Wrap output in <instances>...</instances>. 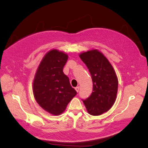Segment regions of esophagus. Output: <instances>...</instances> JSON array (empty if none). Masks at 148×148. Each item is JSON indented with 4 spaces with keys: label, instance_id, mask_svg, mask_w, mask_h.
I'll use <instances>...</instances> for the list:
<instances>
[{
    "label": "esophagus",
    "instance_id": "34e87169",
    "mask_svg": "<svg viewBox=\"0 0 148 148\" xmlns=\"http://www.w3.org/2000/svg\"><path fill=\"white\" fill-rule=\"evenodd\" d=\"M75 89L76 92H79V86H77V87H76V88H75Z\"/></svg>",
    "mask_w": 148,
    "mask_h": 148
}]
</instances>
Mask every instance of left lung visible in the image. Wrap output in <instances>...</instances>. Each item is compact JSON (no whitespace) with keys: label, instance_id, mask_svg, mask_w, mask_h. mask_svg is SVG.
I'll list each match as a JSON object with an SVG mask.
<instances>
[{"label":"left lung","instance_id":"1","mask_svg":"<svg viewBox=\"0 0 148 148\" xmlns=\"http://www.w3.org/2000/svg\"><path fill=\"white\" fill-rule=\"evenodd\" d=\"M79 57L88 68L93 82L92 94L83 102L89 114L98 116L110 110L114 104L118 78L109 60L97 49L82 52Z\"/></svg>","mask_w":148,"mask_h":148}]
</instances>
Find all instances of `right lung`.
<instances>
[{
    "label": "right lung",
    "mask_w": 148,
    "mask_h": 148,
    "mask_svg": "<svg viewBox=\"0 0 148 148\" xmlns=\"http://www.w3.org/2000/svg\"><path fill=\"white\" fill-rule=\"evenodd\" d=\"M68 55L56 49L45 54L36 71L33 93L36 102L44 110L59 115L77 94L69 79L63 73Z\"/></svg>",
    "instance_id": "1"
}]
</instances>
